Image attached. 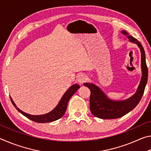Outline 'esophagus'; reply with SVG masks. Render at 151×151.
I'll list each match as a JSON object with an SVG mask.
<instances>
[{
	"mask_svg": "<svg viewBox=\"0 0 151 151\" xmlns=\"http://www.w3.org/2000/svg\"><path fill=\"white\" fill-rule=\"evenodd\" d=\"M86 79H87V77H86V76L85 74H81V75H79L78 76L77 81L78 82V83L83 84L84 83H85Z\"/></svg>",
	"mask_w": 151,
	"mask_h": 151,
	"instance_id": "obj_1",
	"label": "esophagus"
}]
</instances>
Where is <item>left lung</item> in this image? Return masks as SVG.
<instances>
[{"label":"left lung","mask_w":151,"mask_h":151,"mask_svg":"<svg viewBox=\"0 0 151 151\" xmlns=\"http://www.w3.org/2000/svg\"><path fill=\"white\" fill-rule=\"evenodd\" d=\"M122 34L127 36L130 41L137 43L141 52V68L142 78L139 87L133 96L127 100L114 101L110 100L98 86L91 83H84L91 91L90 110L94 116L103 119H118L125 115L128 112L135 108L141 99L144 93L145 86L148 79V68L145 59V53L142 45L137 39L132 36H129L124 30Z\"/></svg>","instance_id":"8db88e82"}]
</instances>
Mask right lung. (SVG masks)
<instances>
[{
	"mask_svg": "<svg viewBox=\"0 0 151 151\" xmlns=\"http://www.w3.org/2000/svg\"><path fill=\"white\" fill-rule=\"evenodd\" d=\"M79 88H80V86L77 85V84H75V85L71 86L66 91V93L64 94V95L61 98L59 103H58V105L52 111H50L47 114H42V115H31V114L25 113L24 112H22L19 108H17L16 104H14L12 99H11V100L12 104L17 109V111L20 112L22 114H23L24 116L27 117L28 119H29L30 120H31V121L34 122H39V123H46V122L57 121V120L60 119L64 115V114L65 113L66 108H67V104L68 101H69L70 97L75 93V92Z\"/></svg>",
	"mask_w": 151,
	"mask_h": 151,
	"instance_id": "add662e5",
	"label": "right lung"
}]
</instances>
